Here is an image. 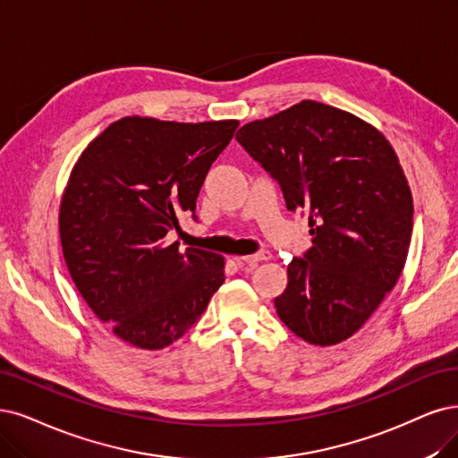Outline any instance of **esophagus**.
Returning a JSON list of instances; mask_svg holds the SVG:
<instances>
[{
    "mask_svg": "<svg viewBox=\"0 0 458 458\" xmlns=\"http://www.w3.org/2000/svg\"><path fill=\"white\" fill-rule=\"evenodd\" d=\"M267 259H269V252H267V250H262V252H257V255L238 257V262H240V264H247V266H257L259 262L267 260Z\"/></svg>",
    "mask_w": 458,
    "mask_h": 458,
    "instance_id": "34e87169",
    "label": "esophagus"
}]
</instances>
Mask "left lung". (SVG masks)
Returning <instances> with one entry per match:
<instances>
[{
	"label": "left lung",
	"mask_w": 458,
	"mask_h": 458,
	"mask_svg": "<svg viewBox=\"0 0 458 458\" xmlns=\"http://www.w3.org/2000/svg\"><path fill=\"white\" fill-rule=\"evenodd\" d=\"M310 215L313 247L286 267L277 315L298 337L345 342L394 289L408 259L413 198L393 145L362 118L303 99L235 133Z\"/></svg>",
	"instance_id": "1"
}]
</instances>
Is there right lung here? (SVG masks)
I'll use <instances>...</instances> for the list:
<instances>
[{"label": "right lung", "instance_id": "add662e5", "mask_svg": "<svg viewBox=\"0 0 458 458\" xmlns=\"http://www.w3.org/2000/svg\"><path fill=\"white\" fill-rule=\"evenodd\" d=\"M238 121L174 123L124 116L77 158L60 201L72 279L123 342L160 351L177 342L225 283V257L179 249L165 235L196 211L211 164Z\"/></svg>", "mask_w": 458, "mask_h": 458}]
</instances>
